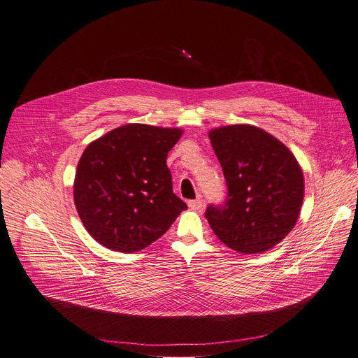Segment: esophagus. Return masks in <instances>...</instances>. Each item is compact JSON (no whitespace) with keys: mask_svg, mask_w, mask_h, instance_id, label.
Returning <instances> with one entry per match:
<instances>
[{"mask_svg":"<svg viewBox=\"0 0 358 358\" xmlns=\"http://www.w3.org/2000/svg\"><path fill=\"white\" fill-rule=\"evenodd\" d=\"M187 206L190 207L192 210H196V212H201L203 209V199H190V201L187 203Z\"/></svg>","mask_w":358,"mask_h":358,"instance_id":"34e87169","label":"esophagus"}]
</instances>
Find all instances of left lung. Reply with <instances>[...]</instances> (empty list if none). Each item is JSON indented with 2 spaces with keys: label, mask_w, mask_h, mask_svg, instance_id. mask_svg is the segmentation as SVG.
I'll return each mask as SVG.
<instances>
[{
  "label": "left lung",
  "mask_w": 358,
  "mask_h": 358,
  "mask_svg": "<svg viewBox=\"0 0 358 358\" xmlns=\"http://www.w3.org/2000/svg\"><path fill=\"white\" fill-rule=\"evenodd\" d=\"M209 138L227 185L224 206L206 218L221 243L245 255L262 253L293 230L303 203V173L276 137L252 124L212 129Z\"/></svg>",
  "instance_id": "left-lung-1"
}]
</instances>
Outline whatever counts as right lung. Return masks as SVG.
<instances>
[{"instance_id":"right-lung-1","label":"right lung","mask_w":358,"mask_h":358,"mask_svg":"<svg viewBox=\"0 0 358 358\" xmlns=\"http://www.w3.org/2000/svg\"><path fill=\"white\" fill-rule=\"evenodd\" d=\"M180 128L129 123L91 141L74 177V204L88 234L134 253L164 235L186 203L172 190L168 152Z\"/></svg>"}]
</instances>
